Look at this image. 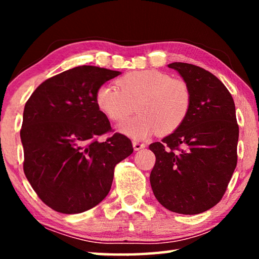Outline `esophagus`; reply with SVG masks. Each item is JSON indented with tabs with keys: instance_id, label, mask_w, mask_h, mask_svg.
I'll list each match as a JSON object with an SVG mask.
<instances>
[{
	"instance_id": "34e87169",
	"label": "esophagus",
	"mask_w": 259,
	"mask_h": 259,
	"mask_svg": "<svg viewBox=\"0 0 259 259\" xmlns=\"http://www.w3.org/2000/svg\"><path fill=\"white\" fill-rule=\"evenodd\" d=\"M133 146H134L135 151H139V150H142V148L145 147V144L139 143V142H133Z\"/></svg>"
}]
</instances>
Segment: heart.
Segmentation results:
<instances>
[{"instance_id":"obj_1","label":"heart","mask_w":259,"mask_h":259,"mask_svg":"<svg viewBox=\"0 0 259 259\" xmlns=\"http://www.w3.org/2000/svg\"><path fill=\"white\" fill-rule=\"evenodd\" d=\"M117 86L99 87L96 104L109 120L116 122L129 116L136 105L139 114L117 128L136 140L145 139L156 131L160 135L174 133L190 113V88L166 73L156 69L131 72L117 80Z\"/></svg>"}]
</instances>
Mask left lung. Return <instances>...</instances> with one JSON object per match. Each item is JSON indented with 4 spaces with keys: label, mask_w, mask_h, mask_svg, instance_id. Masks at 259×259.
<instances>
[{
    "label": "left lung",
    "mask_w": 259,
    "mask_h": 259,
    "mask_svg": "<svg viewBox=\"0 0 259 259\" xmlns=\"http://www.w3.org/2000/svg\"><path fill=\"white\" fill-rule=\"evenodd\" d=\"M192 94L185 121L150 150L156 161L150 182L156 200L170 211L196 214L222 200L238 161L235 105L221 80L186 63L168 65Z\"/></svg>",
    "instance_id": "8db88e82"
}]
</instances>
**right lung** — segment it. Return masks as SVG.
<instances>
[{
  "mask_svg": "<svg viewBox=\"0 0 259 259\" xmlns=\"http://www.w3.org/2000/svg\"><path fill=\"white\" fill-rule=\"evenodd\" d=\"M121 72L78 66L48 78L24 108L20 138L24 172L43 202L61 213H80L102 202L114 166L134 152L131 140L114 134L96 104V93Z\"/></svg>",
  "mask_w": 259,
  "mask_h": 259,
  "instance_id": "obj_1",
  "label": "right lung"
}]
</instances>
